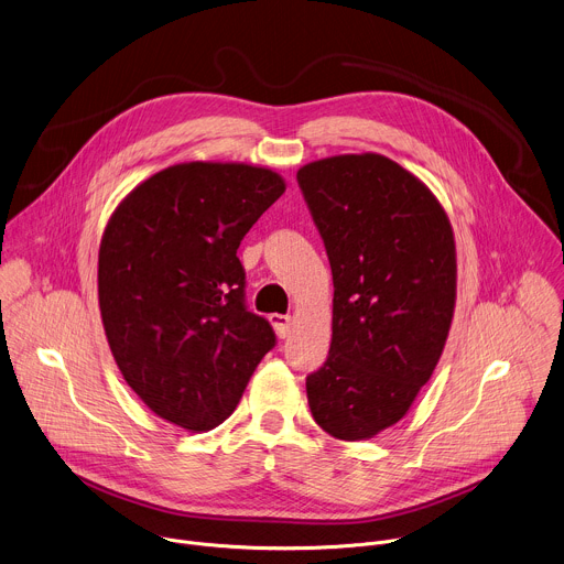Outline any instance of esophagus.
Here are the masks:
<instances>
[{
    "label": "esophagus",
    "mask_w": 564,
    "mask_h": 564,
    "mask_svg": "<svg viewBox=\"0 0 564 564\" xmlns=\"http://www.w3.org/2000/svg\"><path fill=\"white\" fill-rule=\"evenodd\" d=\"M270 324H272L274 333L279 335V339H285V337L290 335V326H292V316L274 312V314H270Z\"/></svg>",
    "instance_id": "esophagus-1"
}]
</instances>
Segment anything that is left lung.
I'll list each match as a JSON object with an SVG mask.
<instances>
[{
    "mask_svg": "<svg viewBox=\"0 0 564 564\" xmlns=\"http://www.w3.org/2000/svg\"><path fill=\"white\" fill-rule=\"evenodd\" d=\"M299 187L333 268V344L307 375L314 422L370 440L409 413L431 379L455 310V238L433 192L379 153L301 167Z\"/></svg>",
    "mask_w": 564,
    "mask_h": 564,
    "instance_id": "8db88e82",
    "label": "left lung"
}]
</instances>
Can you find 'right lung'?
Masks as SVG:
<instances>
[{
	"mask_svg": "<svg viewBox=\"0 0 564 564\" xmlns=\"http://www.w3.org/2000/svg\"><path fill=\"white\" fill-rule=\"evenodd\" d=\"M285 181L243 163H183L140 183L111 214L98 299L113 359L158 415L200 433L236 409L276 344L246 305L236 250Z\"/></svg>",
	"mask_w": 564,
	"mask_h": 564,
	"instance_id": "obj_1",
	"label": "right lung"
}]
</instances>
